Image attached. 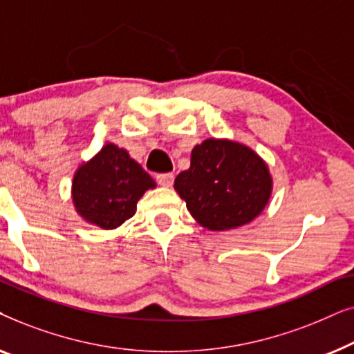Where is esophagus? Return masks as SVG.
<instances>
[{"mask_svg": "<svg viewBox=\"0 0 354 354\" xmlns=\"http://www.w3.org/2000/svg\"><path fill=\"white\" fill-rule=\"evenodd\" d=\"M156 180H158V183L161 187H171L172 183H174V174H171V172L159 174V176L156 177Z\"/></svg>", "mask_w": 354, "mask_h": 354, "instance_id": "1", "label": "esophagus"}]
</instances>
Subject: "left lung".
I'll return each mask as SVG.
<instances>
[{
    "label": "left lung",
    "instance_id": "8db88e82",
    "mask_svg": "<svg viewBox=\"0 0 354 354\" xmlns=\"http://www.w3.org/2000/svg\"><path fill=\"white\" fill-rule=\"evenodd\" d=\"M198 224L212 232L254 221L272 196L269 166L254 149L229 138H206L192 149L190 167L174 182Z\"/></svg>",
    "mask_w": 354,
    "mask_h": 354
}]
</instances>
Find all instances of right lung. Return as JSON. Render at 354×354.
<instances>
[{
	"label": "right lung",
	"instance_id": "obj_1",
	"mask_svg": "<svg viewBox=\"0 0 354 354\" xmlns=\"http://www.w3.org/2000/svg\"><path fill=\"white\" fill-rule=\"evenodd\" d=\"M156 183L124 148L108 142L77 167L71 198L85 222L104 230L118 229L137 212V203Z\"/></svg>",
	"mask_w": 354,
	"mask_h": 354
}]
</instances>
